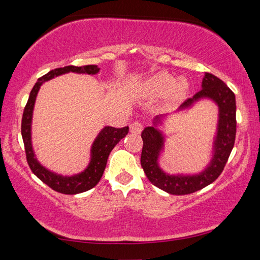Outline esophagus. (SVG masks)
Instances as JSON below:
<instances>
[{
    "instance_id": "1",
    "label": "esophagus",
    "mask_w": 260,
    "mask_h": 260,
    "mask_svg": "<svg viewBox=\"0 0 260 260\" xmlns=\"http://www.w3.org/2000/svg\"><path fill=\"white\" fill-rule=\"evenodd\" d=\"M142 129H143V126H142V124H140L139 121L132 122L129 126L131 133H133V134H140L141 132H142Z\"/></svg>"
}]
</instances>
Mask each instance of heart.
I'll return each mask as SVG.
<instances>
[{"label":"heart","instance_id":"heart-1","mask_svg":"<svg viewBox=\"0 0 260 260\" xmlns=\"http://www.w3.org/2000/svg\"><path fill=\"white\" fill-rule=\"evenodd\" d=\"M142 93L148 98H161L166 95L172 103L182 101L189 90V83L184 78H175L166 72H158L149 77L141 86Z\"/></svg>","mask_w":260,"mask_h":260}]
</instances>
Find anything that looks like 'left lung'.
Returning <instances> with one entry per match:
<instances>
[{
	"label": "left lung",
	"instance_id": "left-lung-1",
	"mask_svg": "<svg viewBox=\"0 0 260 260\" xmlns=\"http://www.w3.org/2000/svg\"><path fill=\"white\" fill-rule=\"evenodd\" d=\"M209 100L218 107V121L215 129L211 159L199 173L170 174L159 165V158L165 149V134L159 126L164 125L167 114L156 116L152 125L143 129V148L141 153V166L153 186L172 195H187L209 186L221 174L223 167L234 147L236 135V102L235 95L213 74L205 73L202 80V89L182 103L177 112L191 109L200 101Z\"/></svg>",
	"mask_w": 260,
	"mask_h": 260
}]
</instances>
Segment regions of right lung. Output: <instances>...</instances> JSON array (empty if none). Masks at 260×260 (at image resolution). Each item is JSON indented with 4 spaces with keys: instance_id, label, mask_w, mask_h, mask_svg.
I'll list each match as a JSON object with an SVG mask.
<instances>
[{
    "instance_id": "right-lung-1",
    "label": "right lung",
    "mask_w": 260,
    "mask_h": 260,
    "mask_svg": "<svg viewBox=\"0 0 260 260\" xmlns=\"http://www.w3.org/2000/svg\"><path fill=\"white\" fill-rule=\"evenodd\" d=\"M79 73V74H98L100 68L98 65H86V67H64L55 69L48 72L45 76L39 78L33 89L30 90L27 104L24 109L23 119H21V136H23L26 159H27L29 169L43 183L49 186L54 190L67 193V195H76L94 188L102 178L103 172L107 166L108 157L112 149L121 139H124L128 133V126L122 128L104 126L96 136L90 148V159L85 170L80 173L73 175H63L48 170L38 160L32 146V119L35 100L41 86L46 81H49L55 77L61 76L65 73Z\"/></svg>"
}]
</instances>
